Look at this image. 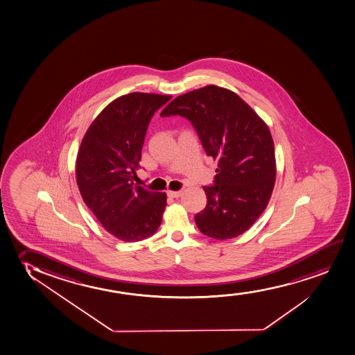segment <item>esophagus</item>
Wrapping results in <instances>:
<instances>
[{
  "label": "esophagus",
  "mask_w": 355,
  "mask_h": 355,
  "mask_svg": "<svg viewBox=\"0 0 355 355\" xmlns=\"http://www.w3.org/2000/svg\"><path fill=\"white\" fill-rule=\"evenodd\" d=\"M167 193H168V196H170V198H178L183 195V191H180H180H172V190H170Z\"/></svg>",
  "instance_id": "34e87169"
}]
</instances>
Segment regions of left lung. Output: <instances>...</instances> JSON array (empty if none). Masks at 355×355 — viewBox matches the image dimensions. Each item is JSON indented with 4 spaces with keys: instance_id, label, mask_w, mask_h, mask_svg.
<instances>
[{
    "instance_id": "1",
    "label": "left lung",
    "mask_w": 355,
    "mask_h": 355,
    "mask_svg": "<svg viewBox=\"0 0 355 355\" xmlns=\"http://www.w3.org/2000/svg\"><path fill=\"white\" fill-rule=\"evenodd\" d=\"M190 120L208 157L218 160L214 185L203 187L205 209L195 216L203 235L230 240L253 225L276 182L275 144L266 123L236 92L207 85L175 97L162 116Z\"/></svg>"
}]
</instances>
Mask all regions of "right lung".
Instances as JSON below:
<instances>
[{
  "label": "right lung",
  "mask_w": 355,
  "mask_h": 355,
  "mask_svg": "<svg viewBox=\"0 0 355 355\" xmlns=\"http://www.w3.org/2000/svg\"><path fill=\"white\" fill-rule=\"evenodd\" d=\"M171 95L131 92L115 98L84 135L76 162L79 191L111 235L139 242L157 232L166 193L135 184L148 124Z\"/></svg>",
  "instance_id": "obj_1"
}]
</instances>
